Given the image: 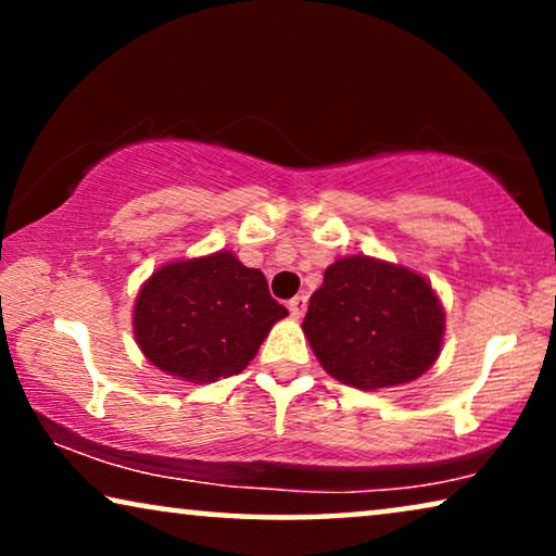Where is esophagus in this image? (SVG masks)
<instances>
[{"label": "esophagus", "instance_id": "1", "mask_svg": "<svg viewBox=\"0 0 556 556\" xmlns=\"http://www.w3.org/2000/svg\"><path fill=\"white\" fill-rule=\"evenodd\" d=\"M288 311H291V316L301 318L306 314V295H293L291 301H288Z\"/></svg>", "mask_w": 556, "mask_h": 556}]
</instances>
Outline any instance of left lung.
Here are the masks:
<instances>
[{"mask_svg":"<svg viewBox=\"0 0 556 556\" xmlns=\"http://www.w3.org/2000/svg\"><path fill=\"white\" fill-rule=\"evenodd\" d=\"M443 331L445 311L428 280L367 255L329 265L303 318L321 367L359 390L425 375L438 359Z\"/></svg>","mask_w":556,"mask_h":556,"instance_id":"8db88e82","label":"left lung"}]
</instances>
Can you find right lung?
Masks as SVG:
<instances>
[{
	"label": "right lung",
	"mask_w": 556,
	"mask_h": 556,
	"mask_svg": "<svg viewBox=\"0 0 556 556\" xmlns=\"http://www.w3.org/2000/svg\"><path fill=\"white\" fill-rule=\"evenodd\" d=\"M283 316L263 273L219 250L159 268L136 299L134 333L154 367L207 384L245 369Z\"/></svg>",
	"instance_id": "1"
}]
</instances>
